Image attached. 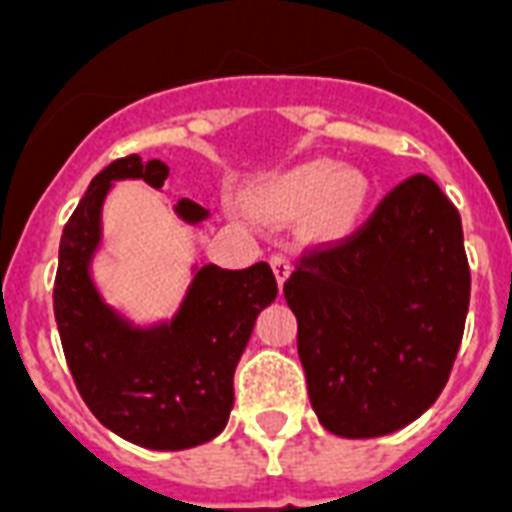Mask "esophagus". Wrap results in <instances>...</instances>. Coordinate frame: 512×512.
<instances>
[{"label":"esophagus","instance_id":"34e87169","mask_svg":"<svg viewBox=\"0 0 512 512\" xmlns=\"http://www.w3.org/2000/svg\"><path fill=\"white\" fill-rule=\"evenodd\" d=\"M271 265H273V273H276V279H279V284L284 287V281H287L289 273H292V263H289V257L273 255Z\"/></svg>","mask_w":512,"mask_h":512}]
</instances>
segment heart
<instances>
[{
    "instance_id": "1",
    "label": "heart",
    "mask_w": 512,
    "mask_h": 512,
    "mask_svg": "<svg viewBox=\"0 0 512 512\" xmlns=\"http://www.w3.org/2000/svg\"><path fill=\"white\" fill-rule=\"evenodd\" d=\"M369 199L372 183L364 172L332 159H311L260 185L252 204L273 217L308 212V231L316 239L337 241L356 231Z\"/></svg>"
}]
</instances>
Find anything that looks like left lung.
<instances>
[{
    "mask_svg": "<svg viewBox=\"0 0 512 512\" xmlns=\"http://www.w3.org/2000/svg\"><path fill=\"white\" fill-rule=\"evenodd\" d=\"M319 422L342 438L406 428L441 396L470 305L462 220L428 175L385 196L356 239L284 287Z\"/></svg>",
    "mask_w": 512,
    "mask_h": 512,
    "instance_id": "left-lung-1",
    "label": "left lung"
}]
</instances>
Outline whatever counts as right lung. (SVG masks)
I'll return each instance as SVG.
<instances>
[{"label":"right lung","instance_id":"right-lung-1","mask_svg":"<svg viewBox=\"0 0 512 512\" xmlns=\"http://www.w3.org/2000/svg\"><path fill=\"white\" fill-rule=\"evenodd\" d=\"M167 175L164 162H143L135 154L92 177L63 228L52 295L60 342L84 404L116 436L154 452L191 449L223 433L241 353L260 311L279 295L268 263L244 271L193 263L170 319L138 324L108 303L95 281L108 193L119 180H146L162 191ZM175 212L188 225L209 217V209L191 199L177 201Z\"/></svg>","mask_w":512,"mask_h":512}]
</instances>
